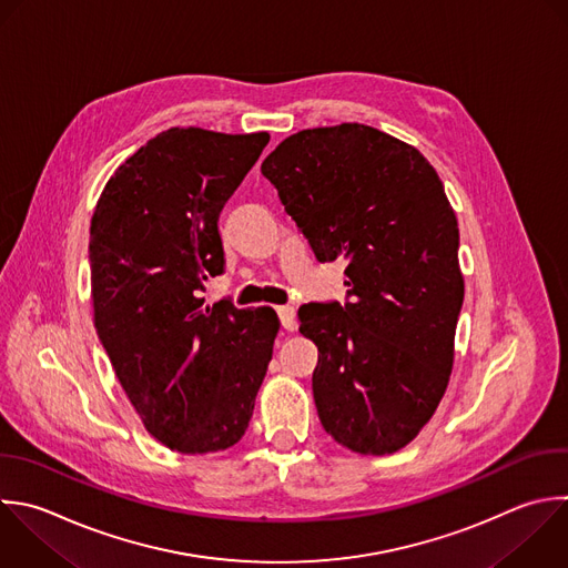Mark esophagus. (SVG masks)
<instances>
[{"label": "esophagus", "instance_id": "esophagus-1", "mask_svg": "<svg viewBox=\"0 0 568 568\" xmlns=\"http://www.w3.org/2000/svg\"><path fill=\"white\" fill-rule=\"evenodd\" d=\"M277 315H280L282 326L286 331H295L297 328V320H295V308L293 306H277Z\"/></svg>", "mask_w": 568, "mask_h": 568}]
</instances>
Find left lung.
Returning a JSON list of instances; mask_svg holds the SVG:
<instances>
[{
  "label": "left lung",
  "mask_w": 568,
  "mask_h": 568,
  "mask_svg": "<svg viewBox=\"0 0 568 568\" xmlns=\"http://www.w3.org/2000/svg\"><path fill=\"white\" fill-rule=\"evenodd\" d=\"M262 173L315 257L348 260L351 302L300 308L320 422L355 453H395L433 417L455 359L464 275L444 184L415 146L355 122L286 138Z\"/></svg>",
  "instance_id": "left-lung-1"
}]
</instances>
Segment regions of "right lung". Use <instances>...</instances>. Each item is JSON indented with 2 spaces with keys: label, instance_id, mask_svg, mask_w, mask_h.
Wrapping results in <instances>:
<instances>
[{
  "label": "right lung",
  "instance_id": "add662e5",
  "mask_svg": "<svg viewBox=\"0 0 568 568\" xmlns=\"http://www.w3.org/2000/svg\"><path fill=\"white\" fill-rule=\"evenodd\" d=\"M271 135L169 129L106 182L91 220L93 322L146 430L186 455L248 428L280 331L271 306H213L224 268L217 220Z\"/></svg>",
  "mask_w": 568,
  "mask_h": 568
}]
</instances>
